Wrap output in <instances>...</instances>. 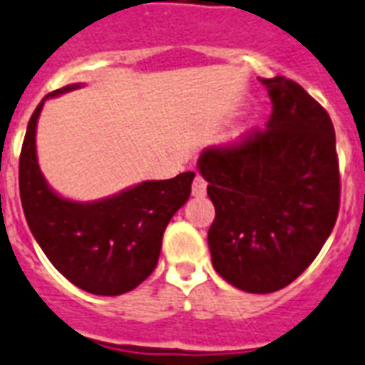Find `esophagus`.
<instances>
[{
	"label": "esophagus",
	"instance_id": "1",
	"mask_svg": "<svg viewBox=\"0 0 365 365\" xmlns=\"http://www.w3.org/2000/svg\"><path fill=\"white\" fill-rule=\"evenodd\" d=\"M191 191H193V195L195 197H203L205 193H207V180H205L203 175H195L193 185H191Z\"/></svg>",
	"mask_w": 365,
	"mask_h": 365
}]
</instances>
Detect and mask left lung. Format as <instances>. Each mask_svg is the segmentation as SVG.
<instances>
[{
	"label": "left lung",
	"mask_w": 365,
	"mask_h": 365,
	"mask_svg": "<svg viewBox=\"0 0 365 365\" xmlns=\"http://www.w3.org/2000/svg\"><path fill=\"white\" fill-rule=\"evenodd\" d=\"M259 81L272 112L265 128L203 150L201 175L215 205V271L251 294H271L317 257L339 217L341 172L333 121L282 75Z\"/></svg>",
	"instance_id": "8db88e82"
}]
</instances>
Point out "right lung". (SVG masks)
<instances>
[{
  "label": "right lung",
  "instance_id": "1",
  "mask_svg": "<svg viewBox=\"0 0 365 365\" xmlns=\"http://www.w3.org/2000/svg\"><path fill=\"white\" fill-rule=\"evenodd\" d=\"M63 86L48 96L67 93ZM31 115L19 158V191L24 217L36 242L69 282L96 296L133 290L155 271L162 234L191 193L195 172L172 180L143 182L98 203H73L46 185L36 162V121Z\"/></svg>",
  "mask_w": 365,
  "mask_h": 365
}]
</instances>
